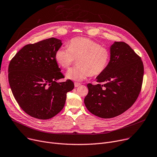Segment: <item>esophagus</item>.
<instances>
[{
	"instance_id": "34e87169",
	"label": "esophagus",
	"mask_w": 157,
	"mask_h": 157,
	"mask_svg": "<svg viewBox=\"0 0 157 157\" xmlns=\"http://www.w3.org/2000/svg\"><path fill=\"white\" fill-rule=\"evenodd\" d=\"M80 85H81V83H78V82H75V83H74V86H75V87H78Z\"/></svg>"
}]
</instances>
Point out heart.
I'll list each match as a JSON object with an SVG mask.
<instances>
[{
  "mask_svg": "<svg viewBox=\"0 0 157 157\" xmlns=\"http://www.w3.org/2000/svg\"><path fill=\"white\" fill-rule=\"evenodd\" d=\"M67 46L58 49L55 54V60L63 69H68L78 59V67L66 72L67 79L82 81L90 75H100L108 67L110 51L95 41L86 37H74L69 41Z\"/></svg>",
  "mask_w": 157,
  "mask_h": 157,
  "instance_id": "obj_1",
  "label": "heart"
}]
</instances>
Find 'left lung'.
Returning a JSON list of instances; mask_svg holds the SVG:
<instances>
[{
	"instance_id": "obj_1",
	"label": "left lung",
	"mask_w": 157,
	"mask_h": 157,
	"mask_svg": "<svg viewBox=\"0 0 157 157\" xmlns=\"http://www.w3.org/2000/svg\"><path fill=\"white\" fill-rule=\"evenodd\" d=\"M108 67L96 79L98 84L87 85L84 102L87 109L102 118L116 117L134 104L141 92L144 66L141 57L124 42L110 47Z\"/></svg>"
}]
</instances>
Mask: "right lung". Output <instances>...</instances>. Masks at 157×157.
<instances>
[{"label": "right lung", "instance_id": "1", "mask_svg": "<svg viewBox=\"0 0 157 157\" xmlns=\"http://www.w3.org/2000/svg\"><path fill=\"white\" fill-rule=\"evenodd\" d=\"M62 45L54 37L23 47L11 59L8 79L12 93L20 108L30 117L40 120L53 118L64 107L67 93L73 90L63 78L55 59Z\"/></svg>", "mask_w": 157, "mask_h": 157}]
</instances>
